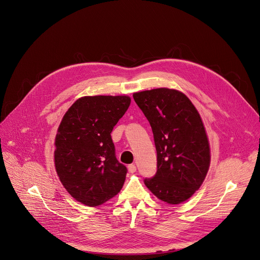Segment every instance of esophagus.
I'll return each instance as SVG.
<instances>
[{
  "label": "esophagus",
  "mask_w": 260,
  "mask_h": 260,
  "mask_svg": "<svg viewBox=\"0 0 260 260\" xmlns=\"http://www.w3.org/2000/svg\"><path fill=\"white\" fill-rule=\"evenodd\" d=\"M128 170H129L130 173H135V172H136V167H135V165H129V166H128Z\"/></svg>",
  "instance_id": "34e87169"
}]
</instances>
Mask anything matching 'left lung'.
Instances as JSON below:
<instances>
[{
	"label": "left lung",
	"mask_w": 260,
	"mask_h": 260,
	"mask_svg": "<svg viewBox=\"0 0 260 260\" xmlns=\"http://www.w3.org/2000/svg\"><path fill=\"white\" fill-rule=\"evenodd\" d=\"M133 99L153 131L157 171L146 186L164 202L186 201L203 183L210 164L205 128L196 107L182 92L156 88Z\"/></svg>",
	"instance_id": "8db88e82"
}]
</instances>
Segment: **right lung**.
<instances>
[{"instance_id":"right-lung-1","label":"right lung","mask_w":260,"mask_h":260,"mask_svg":"<svg viewBox=\"0 0 260 260\" xmlns=\"http://www.w3.org/2000/svg\"><path fill=\"white\" fill-rule=\"evenodd\" d=\"M130 102L127 95L80 98L59 125L55 168L64 188L84 205H101L124 185L127 168L116 159L110 133Z\"/></svg>"}]
</instances>
